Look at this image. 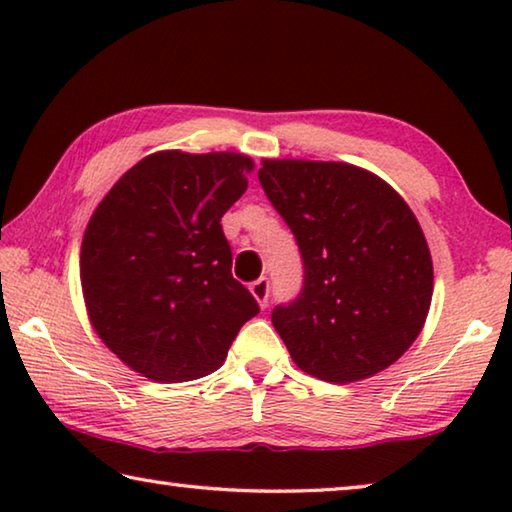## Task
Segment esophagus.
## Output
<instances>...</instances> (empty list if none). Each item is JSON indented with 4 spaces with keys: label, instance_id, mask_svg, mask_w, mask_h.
<instances>
[{
    "label": "esophagus",
    "instance_id": "1",
    "mask_svg": "<svg viewBox=\"0 0 512 512\" xmlns=\"http://www.w3.org/2000/svg\"><path fill=\"white\" fill-rule=\"evenodd\" d=\"M250 293H253L255 300L259 302V307H266L268 305V296H271V282L266 280V277H259L253 284H250Z\"/></svg>",
    "mask_w": 512,
    "mask_h": 512
}]
</instances>
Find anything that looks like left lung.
<instances>
[{
	"mask_svg": "<svg viewBox=\"0 0 512 512\" xmlns=\"http://www.w3.org/2000/svg\"><path fill=\"white\" fill-rule=\"evenodd\" d=\"M268 201L298 241L305 282L273 327L300 370L348 384L377 375L422 332L433 293L427 239L391 185L345 162L264 160Z\"/></svg>",
	"mask_w": 512,
	"mask_h": 512,
	"instance_id": "left-lung-1",
	"label": "left lung"
}]
</instances>
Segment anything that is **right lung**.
<instances>
[{
  "label": "right lung",
  "instance_id": "1",
  "mask_svg": "<svg viewBox=\"0 0 512 512\" xmlns=\"http://www.w3.org/2000/svg\"><path fill=\"white\" fill-rule=\"evenodd\" d=\"M241 153H153L94 210L81 284L94 332L140 375L162 384L221 366L241 325L259 314L232 277L221 216L246 192Z\"/></svg>",
  "mask_w": 512,
  "mask_h": 512
}]
</instances>
